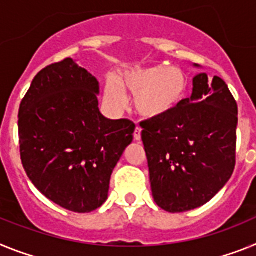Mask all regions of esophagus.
I'll return each instance as SVG.
<instances>
[{
    "label": "esophagus",
    "mask_w": 256,
    "mask_h": 256,
    "mask_svg": "<svg viewBox=\"0 0 256 256\" xmlns=\"http://www.w3.org/2000/svg\"><path fill=\"white\" fill-rule=\"evenodd\" d=\"M142 139V128L139 126H136L134 131V140H140Z\"/></svg>",
    "instance_id": "obj_1"
}]
</instances>
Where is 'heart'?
<instances>
[{"instance_id": "obj_1", "label": "heart", "mask_w": 256, "mask_h": 256, "mask_svg": "<svg viewBox=\"0 0 256 256\" xmlns=\"http://www.w3.org/2000/svg\"><path fill=\"white\" fill-rule=\"evenodd\" d=\"M190 88V80L183 70L168 64L134 66L122 72L104 86L106 104L118 110L125 106V95L134 96L136 112L146 118H162L179 108Z\"/></svg>"}]
</instances>
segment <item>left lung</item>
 <instances>
[{
  "instance_id": "8db88e82",
  "label": "left lung",
  "mask_w": 256,
  "mask_h": 256,
  "mask_svg": "<svg viewBox=\"0 0 256 256\" xmlns=\"http://www.w3.org/2000/svg\"><path fill=\"white\" fill-rule=\"evenodd\" d=\"M238 108L226 82L193 78L192 96L175 112L142 122L154 202L168 212L205 205L232 176Z\"/></svg>"
}]
</instances>
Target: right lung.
<instances>
[{"mask_svg":"<svg viewBox=\"0 0 256 256\" xmlns=\"http://www.w3.org/2000/svg\"><path fill=\"white\" fill-rule=\"evenodd\" d=\"M99 82L70 58L40 70L19 108L26 175L48 200L73 212L106 202L112 171L132 142L135 124L98 108Z\"/></svg>","mask_w":256,"mask_h":256,"instance_id":"right-lung-1","label":"right lung"}]
</instances>
